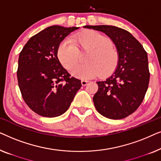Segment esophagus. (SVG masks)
Wrapping results in <instances>:
<instances>
[{"mask_svg": "<svg viewBox=\"0 0 161 161\" xmlns=\"http://www.w3.org/2000/svg\"><path fill=\"white\" fill-rule=\"evenodd\" d=\"M88 82H89V81L86 80H81V84H82V86H86L88 83Z\"/></svg>", "mask_w": 161, "mask_h": 161, "instance_id": "obj_1", "label": "esophagus"}]
</instances>
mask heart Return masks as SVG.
Listing matches in <instances>:
<instances>
[{
    "label": "heart",
    "instance_id": "b5f03b06",
    "mask_svg": "<svg viewBox=\"0 0 161 161\" xmlns=\"http://www.w3.org/2000/svg\"><path fill=\"white\" fill-rule=\"evenodd\" d=\"M79 52H88L86 64L76 67L72 75L77 78L91 79L112 73L117 67L119 53L107 37L93 30H86L61 42L57 56L61 65L72 70L79 60Z\"/></svg>",
    "mask_w": 161,
    "mask_h": 161
}]
</instances>
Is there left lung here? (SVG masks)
Listing matches in <instances>:
<instances>
[{"label": "left lung", "instance_id": "left-lung-1", "mask_svg": "<svg viewBox=\"0 0 161 161\" xmlns=\"http://www.w3.org/2000/svg\"><path fill=\"white\" fill-rule=\"evenodd\" d=\"M105 33L119 53L117 67L105 80L97 81L93 97L97 111L111 119H124L139 107L147 91L149 72L147 53L127 31L113 25H85Z\"/></svg>", "mask_w": 161, "mask_h": 161}]
</instances>
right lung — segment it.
Masks as SVG:
<instances>
[{
    "mask_svg": "<svg viewBox=\"0 0 161 161\" xmlns=\"http://www.w3.org/2000/svg\"><path fill=\"white\" fill-rule=\"evenodd\" d=\"M79 27L52 25L33 36L20 52L17 80L28 106L39 115L56 117L70 106L81 81L70 77L57 53L66 36Z\"/></svg>",
    "mask_w": 161,
    "mask_h": 161,
    "instance_id": "right-lung-1",
    "label": "right lung"
}]
</instances>
